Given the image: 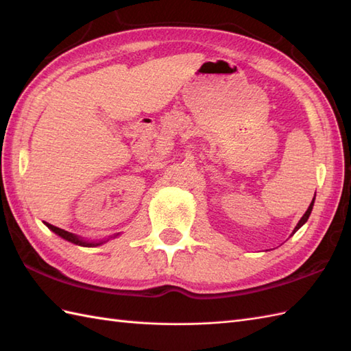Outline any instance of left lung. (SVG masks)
Masks as SVG:
<instances>
[{"label": "left lung", "mask_w": 351, "mask_h": 351, "mask_svg": "<svg viewBox=\"0 0 351 351\" xmlns=\"http://www.w3.org/2000/svg\"><path fill=\"white\" fill-rule=\"evenodd\" d=\"M314 200H315V197L314 199H312V202H311V205H309V208H308V210H306V213H304L303 214V217L300 219V221L299 223H297V226L294 228V230H293V234H295L297 232V230H299L303 225H304V223H306L308 221V219H309V215H311V211H312V208H314Z\"/></svg>", "instance_id": "8db88e82"}]
</instances>
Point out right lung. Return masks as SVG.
Returning a JSON list of instances; mask_svg holds the SVG:
<instances>
[{
	"mask_svg": "<svg viewBox=\"0 0 351 351\" xmlns=\"http://www.w3.org/2000/svg\"><path fill=\"white\" fill-rule=\"evenodd\" d=\"M45 225H47L52 230V232H56L58 237H62L63 240L71 241V243L77 244V245H83V247H96V245H101V244L106 243V241H98V243H96V241H86V240H83V238L77 237L75 234L68 232V230H64V229H60V228H57L54 225H51V223L45 221Z\"/></svg>",
	"mask_w": 351,
	"mask_h": 351,
	"instance_id": "obj_1",
	"label": "right lung"
}]
</instances>
